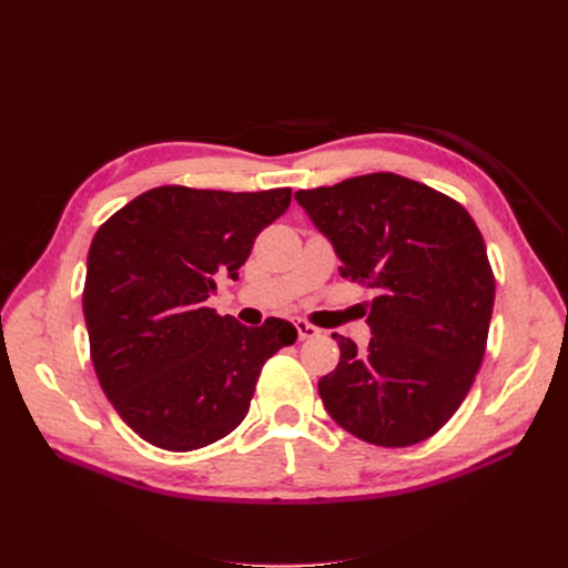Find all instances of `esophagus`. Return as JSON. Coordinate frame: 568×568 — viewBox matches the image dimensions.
<instances>
[{
    "label": "esophagus",
    "mask_w": 568,
    "mask_h": 568,
    "mask_svg": "<svg viewBox=\"0 0 568 568\" xmlns=\"http://www.w3.org/2000/svg\"><path fill=\"white\" fill-rule=\"evenodd\" d=\"M296 329H298V338H301V341L320 336V329H317V326H315V324H311V322H305V320H298V322H296Z\"/></svg>",
    "instance_id": "34e87169"
}]
</instances>
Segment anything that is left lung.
Returning <instances> with one entry per match:
<instances>
[{
  "instance_id": "8db88e82",
  "label": "left lung",
  "mask_w": 568,
  "mask_h": 568,
  "mask_svg": "<svg viewBox=\"0 0 568 568\" xmlns=\"http://www.w3.org/2000/svg\"><path fill=\"white\" fill-rule=\"evenodd\" d=\"M296 201L332 242L341 277L376 294L367 351L334 334L341 359L317 384L326 412L382 448L426 440L467 398L486 353L495 280L476 222L393 173L301 189Z\"/></svg>"
}]
</instances>
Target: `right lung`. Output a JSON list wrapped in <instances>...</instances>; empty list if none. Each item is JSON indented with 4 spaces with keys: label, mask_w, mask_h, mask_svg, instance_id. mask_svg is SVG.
Returning <instances> with one entry per match:
<instances>
[{
    "label": "right lung",
    "mask_w": 568,
    "mask_h": 568,
    "mask_svg": "<svg viewBox=\"0 0 568 568\" xmlns=\"http://www.w3.org/2000/svg\"><path fill=\"white\" fill-rule=\"evenodd\" d=\"M288 203L286 186H156L94 234L82 291L92 365L120 419L146 443L189 453L232 434L263 365L296 341L286 320L246 326L205 307Z\"/></svg>",
    "instance_id": "1"
}]
</instances>
